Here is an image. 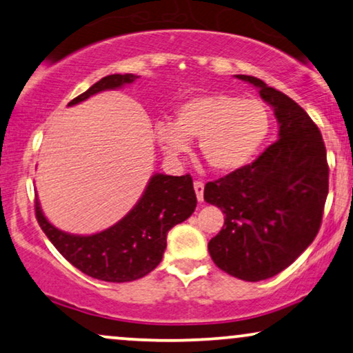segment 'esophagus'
I'll list each match as a JSON object with an SVG mask.
<instances>
[{"label": "esophagus", "instance_id": "34e87169", "mask_svg": "<svg viewBox=\"0 0 353 353\" xmlns=\"http://www.w3.org/2000/svg\"><path fill=\"white\" fill-rule=\"evenodd\" d=\"M194 189H195V195H197L199 202H203V189H205L203 182L202 181H195L194 182Z\"/></svg>", "mask_w": 353, "mask_h": 353}]
</instances>
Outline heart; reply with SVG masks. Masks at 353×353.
I'll use <instances>...</instances> for the list:
<instances>
[{"mask_svg":"<svg viewBox=\"0 0 353 353\" xmlns=\"http://www.w3.org/2000/svg\"><path fill=\"white\" fill-rule=\"evenodd\" d=\"M269 132L264 102L213 92L182 102L174 123L156 125L154 138L169 158L189 153V141L199 140L203 161L218 174H230L252 161Z\"/></svg>","mask_w":353,"mask_h":353,"instance_id":"1","label":"heart"}]
</instances>
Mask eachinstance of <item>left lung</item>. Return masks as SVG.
Wrapping results in <instances>:
<instances>
[{
  "instance_id": "obj_1",
  "label": "left lung",
  "mask_w": 353,
  "mask_h": 353,
  "mask_svg": "<svg viewBox=\"0 0 353 353\" xmlns=\"http://www.w3.org/2000/svg\"><path fill=\"white\" fill-rule=\"evenodd\" d=\"M236 78L254 84L274 107L279 140L254 163L205 185L203 199L225 213L208 252L226 274L259 282L287 269L314 241L329 192V166L318 125L305 109L262 79Z\"/></svg>"
}]
</instances>
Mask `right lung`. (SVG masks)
Masks as SVG:
<instances>
[{
    "label": "right lung",
    "instance_id": "right-lung-1",
    "mask_svg": "<svg viewBox=\"0 0 353 353\" xmlns=\"http://www.w3.org/2000/svg\"><path fill=\"white\" fill-rule=\"evenodd\" d=\"M137 74H109L74 97L68 105L107 89H117L135 81ZM197 207L189 174H154L135 207L114 226L91 236H77L55 228L43 216L35 197V216L47 238L70 264L83 274L104 282H132L154 270L166 249L168 231L185 221Z\"/></svg>",
    "mask_w": 353,
    "mask_h": 353
}]
</instances>
